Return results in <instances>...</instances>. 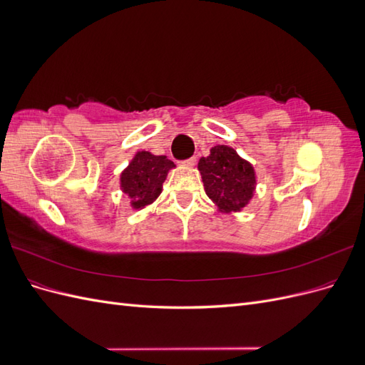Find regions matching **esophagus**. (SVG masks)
<instances>
[{"mask_svg":"<svg viewBox=\"0 0 365 365\" xmlns=\"http://www.w3.org/2000/svg\"><path fill=\"white\" fill-rule=\"evenodd\" d=\"M181 164H182V165H185V168H193V165L196 164V157H190V158H187V160L181 161Z\"/></svg>","mask_w":365,"mask_h":365,"instance_id":"34e87169","label":"esophagus"}]
</instances>
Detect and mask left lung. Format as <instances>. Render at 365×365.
Here are the masks:
<instances>
[{
    "label": "left lung",
    "mask_w": 365,
    "mask_h": 365,
    "mask_svg": "<svg viewBox=\"0 0 365 365\" xmlns=\"http://www.w3.org/2000/svg\"><path fill=\"white\" fill-rule=\"evenodd\" d=\"M204 189L219 212H240L256 189V172L252 165L237 155L230 146H215L210 155L197 163Z\"/></svg>",
    "instance_id": "left-lung-1"
}]
</instances>
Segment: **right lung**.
<instances>
[{
    "mask_svg": "<svg viewBox=\"0 0 365 365\" xmlns=\"http://www.w3.org/2000/svg\"><path fill=\"white\" fill-rule=\"evenodd\" d=\"M173 168V161L165 155H153L146 150L137 152L120 175V187L129 196L130 207L140 210L155 201Z\"/></svg>",
    "mask_w": 365,
    "mask_h": 365,
    "instance_id": "add662e5",
    "label": "right lung"
}]
</instances>
